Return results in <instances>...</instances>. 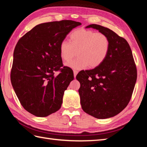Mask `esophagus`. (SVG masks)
Instances as JSON below:
<instances>
[{
  "instance_id": "34e87169",
  "label": "esophagus",
  "mask_w": 147,
  "mask_h": 147,
  "mask_svg": "<svg viewBox=\"0 0 147 147\" xmlns=\"http://www.w3.org/2000/svg\"><path fill=\"white\" fill-rule=\"evenodd\" d=\"M73 73H74V78H76V76L77 74H78V71H76V70H74V71H73Z\"/></svg>"
}]
</instances>
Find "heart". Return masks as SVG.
<instances>
[{"instance_id":"b5f03b06","label":"heart","mask_w":147,"mask_h":147,"mask_svg":"<svg viewBox=\"0 0 147 147\" xmlns=\"http://www.w3.org/2000/svg\"><path fill=\"white\" fill-rule=\"evenodd\" d=\"M110 49V41L104 34L81 28L73 31L70 42L62 41L59 47L60 55L65 62L70 61L77 52L79 57L65 64L76 70L95 68L103 63Z\"/></svg>"}]
</instances>
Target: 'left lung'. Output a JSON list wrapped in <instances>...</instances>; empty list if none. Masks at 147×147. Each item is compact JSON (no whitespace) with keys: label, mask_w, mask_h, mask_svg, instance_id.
<instances>
[{"label":"left lung","mask_w":147,"mask_h":147,"mask_svg":"<svg viewBox=\"0 0 147 147\" xmlns=\"http://www.w3.org/2000/svg\"><path fill=\"white\" fill-rule=\"evenodd\" d=\"M90 28L108 37L110 49L99 66L77 74L80 103L86 113L97 119H107L120 113L128 104L136 82V67L125 39L98 24H90L86 28Z\"/></svg>","instance_id":"obj_1"}]
</instances>
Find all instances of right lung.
Here are the masks:
<instances>
[{"label":"right lung","mask_w":147,"mask_h":147,"mask_svg":"<svg viewBox=\"0 0 147 147\" xmlns=\"http://www.w3.org/2000/svg\"><path fill=\"white\" fill-rule=\"evenodd\" d=\"M82 23L71 20L38 24L19 40L11 73L12 87L26 111L47 117L61 107L73 72L62 66L59 47L67 34ZM59 70L57 76L54 73Z\"/></svg>","instance_id":"1"}]
</instances>
